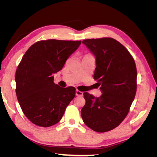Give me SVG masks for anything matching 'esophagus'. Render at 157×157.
Segmentation results:
<instances>
[{"mask_svg": "<svg viewBox=\"0 0 157 157\" xmlns=\"http://www.w3.org/2000/svg\"><path fill=\"white\" fill-rule=\"evenodd\" d=\"M75 93H76V96H83V92L79 91V90H76V92Z\"/></svg>", "mask_w": 157, "mask_h": 157, "instance_id": "esophagus-1", "label": "esophagus"}]
</instances>
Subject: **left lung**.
I'll return each instance as SVG.
<instances>
[{"instance_id":"8db88e82","label":"left lung","mask_w":157,"mask_h":157,"mask_svg":"<svg viewBox=\"0 0 157 157\" xmlns=\"http://www.w3.org/2000/svg\"><path fill=\"white\" fill-rule=\"evenodd\" d=\"M82 43L96 57L94 78L101 96L95 98L84 92L86 103L81 110L82 120L98 132L115 128L124 121L137 90V69L128 50L112 38L86 39Z\"/></svg>"}]
</instances>
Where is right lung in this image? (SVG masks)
Listing matches in <instances>:
<instances>
[{
	"instance_id": "right-lung-1",
	"label": "right lung",
	"mask_w": 157,
	"mask_h": 157,
	"mask_svg": "<svg viewBox=\"0 0 157 157\" xmlns=\"http://www.w3.org/2000/svg\"><path fill=\"white\" fill-rule=\"evenodd\" d=\"M80 44V40H40L23 56L16 72V93L23 113L33 124L42 127L57 124L75 98L76 89L56 84L53 74L62 69Z\"/></svg>"
}]
</instances>
